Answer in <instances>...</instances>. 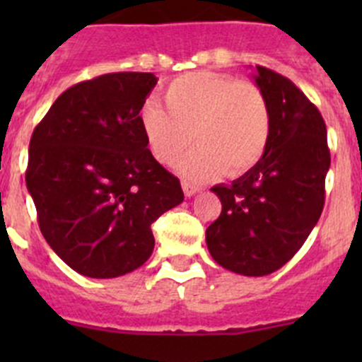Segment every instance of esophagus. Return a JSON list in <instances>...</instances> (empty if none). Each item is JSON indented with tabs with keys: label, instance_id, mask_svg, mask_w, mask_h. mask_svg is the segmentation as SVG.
Segmentation results:
<instances>
[{
	"label": "esophagus",
	"instance_id": "34e87169",
	"mask_svg": "<svg viewBox=\"0 0 362 362\" xmlns=\"http://www.w3.org/2000/svg\"><path fill=\"white\" fill-rule=\"evenodd\" d=\"M182 189H184V194L187 196V198H191V196H194L196 192L199 191L196 185H192L191 182H187V180H182Z\"/></svg>",
	"mask_w": 362,
	"mask_h": 362
}]
</instances>
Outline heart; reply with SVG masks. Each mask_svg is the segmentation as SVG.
<instances>
[{"mask_svg": "<svg viewBox=\"0 0 362 362\" xmlns=\"http://www.w3.org/2000/svg\"><path fill=\"white\" fill-rule=\"evenodd\" d=\"M164 108L144 105L140 124L152 158L173 166L191 147L182 173L208 180L224 173L238 178L257 166L272 134V108L264 90L250 80L215 71L177 76L163 93Z\"/></svg>", "mask_w": 362, "mask_h": 362, "instance_id": "b5f03b06", "label": "heart"}]
</instances>
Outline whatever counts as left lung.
Here are the masks:
<instances>
[{
    "mask_svg": "<svg viewBox=\"0 0 362 362\" xmlns=\"http://www.w3.org/2000/svg\"><path fill=\"white\" fill-rule=\"evenodd\" d=\"M272 108L264 156L231 185H215L222 211L206 229L211 257L229 272L262 276L282 268L315 228L331 164L327 131L315 105L280 73L255 66Z\"/></svg>",
    "mask_w": 362,
    "mask_h": 362,
    "instance_id": "1",
    "label": "left lung"
}]
</instances>
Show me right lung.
Listing matches in <instances>:
<instances>
[{
    "instance_id": "obj_1",
    "label": "right lung",
    "mask_w": 362,
    "mask_h": 362,
    "mask_svg": "<svg viewBox=\"0 0 362 362\" xmlns=\"http://www.w3.org/2000/svg\"><path fill=\"white\" fill-rule=\"evenodd\" d=\"M154 73L119 71L64 90L29 141L25 185L43 238L71 269L115 279L154 250L152 222L184 202L152 158L140 112Z\"/></svg>"
}]
</instances>
